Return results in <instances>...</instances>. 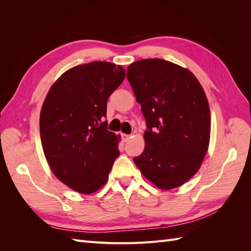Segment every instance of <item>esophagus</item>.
Instances as JSON below:
<instances>
[{
    "label": "esophagus",
    "mask_w": 251,
    "mask_h": 251,
    "mask_svg": "<svg viewBox=\"0 0 251 251\" xmlns=\"http://www.w3.org/2000/svg\"><path fill=\"white\" fill-rule=\"evenodd\" d=\"M121 138H123L124 142H126L128 139H130V135L127 134H121Z\"/></svg>",
    "instance_id": "34e87169"
}]
</instances>
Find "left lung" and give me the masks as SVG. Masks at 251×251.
Returning a JSON list of instances; mask_svg holds the SVG:
<instances>
[{
  "label": "left lung",
  "instance_id": "obj_1",
  "mask_svg": "<svg viewBox=\"0 0 251 251\" xmlns=\"http://www.w3.org/2000/svg\"><path fill=\"white\" fill-rule=\"evenodd\" d=\"M126 78L147 123L146 148L133 160L157 187H178L198 172L208 149L204 90L191 71L161 58L131 64Z\"/></svg>",
  "mask_w": 251,
  "mask_h": 251
}]
</instances>
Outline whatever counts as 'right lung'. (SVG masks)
Wrapping results in <instances>:
<instances>
[{"label":"right lung","instance_id":"obj_1","mask_svg":"<svg viewBox=\"0 0 251 251\" xmlns=\"http://www.w3.org/2000/svg\"><path fill=\"white\" fill-rule=\"evenodd\" d=\"M126 77L121 66L93 62L65 72L43 103L41 140L53 174L80 194L108 180L119 137L108 131L107 101Z\"/></svg>","mask_w":251,"mask_h":251}]
</instances>
